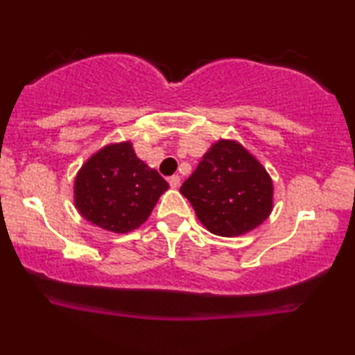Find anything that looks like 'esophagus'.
I'll return each instance as SVG.
<instances>
[{
	"instance_id": "obj_1",
	"label": "esophagus",
	"mask_w": 355,
	"mask_h": 355,
	"mask_svg": "<svg viewBox=\"0 0 355 355\" xmlns=\"http://www.w3.org/2000/svg\"><path fill=\"white\" fill-rule=\"evenodd\" d=\"M168 182H169V186H171L173 189H178L179 186H181V178L179 176H171L168 179Z\"/></svg>"
}]
</instances>
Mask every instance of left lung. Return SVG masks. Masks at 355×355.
Here are the masks:
<instances>
[{
    "label": "left lung",
    "mask_w": 355,
    "mask_h": 355,
    "mask_svg": "<svg viewBox=\"0 0 355 355\" xmlns=\"http://www.w3.org/2000/svg\"><path fill=\"white\" fill-rule=\"evenodd\" d=\"M198 221L211 234L242 236L273 210V179L263 164L232 139H220L181 186Z\"/></svg>",
    "instance_id": "obj_1"
}]
</instances>
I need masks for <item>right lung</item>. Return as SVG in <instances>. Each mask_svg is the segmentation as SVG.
Masks as SVG:
<instances>
[{
  "label": "right lung",
  "mask_w": 355,
  "mask_h": 355,
  "mask_svg": "<svg viewBox=\"0 0 355 355\" xmlns=\"http://www.w3.org/2000/svg\"><path fill=\"white\" fill-rule=\"evenodd\" d=\"M169 189L157 169L135 155L130 140L110 142L87 158L74 178V207L113 234L137 230Z\"/></svg>",
  "instance_id": "right-lung-1"
}]
</instances>
